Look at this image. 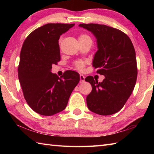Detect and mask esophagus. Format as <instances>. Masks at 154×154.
<instances>
[{
	"mask_svg": "<svg viewBox=\"0 0 154 154\" xmlns=\"http://www.w3.org/2000/svg\"><path fill=\"white\" fill-rule=\"evenodd\" d=\"M85 77L83 75H80V83H82L83 82H85Z\"/></svg>",
	"mask_w": 154,
	"mask_h": 154,
	"instance_id": "1",
	"label": "esophagus"
}]
</instances>
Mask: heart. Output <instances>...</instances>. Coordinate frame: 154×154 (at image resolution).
<instances>
[{
	"label": "heart",
	"mask_w": 154,
	"mask_h": 154,
	"mask_svg": "<svg viewBox=\"0 0 154 154\" xmlns=\"http://www.w3.org/2000/svg\"><path fill=\"white\" fill-rule=\"evenodd\" d=\"M79 41H83V40H91L89 35H87L86 34H81L79 38ZM61 42V40H60V42ZM76 67L79 69H83V67H84V62L83 61H77L76 63Z\"/></svg>",
	"instance_id": "heart-1"
}]
</instances>
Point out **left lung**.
Segmentation results:
<instances>
[{
	"instance_id": "1",
	"label": "left lung",
	"mask_w": 154,
	"mask_h": 154,
	"mask_svg": "<svg viewBox=\"0 0 154 154\" xmlns=\"http://www.w3.org/2000/svg\"><path fill=\"white\" fill-rule=\"evenodd\" d=\"M79 26L95 37L98 50L93 66L105 77L102 82L91 76L85 79L92 86L86 99L88 109L100 115L115 114L122 109L134 89L137 79L134 48L129 37L118 29L97 24H80Z\"/></svg>"
}]
</instances>
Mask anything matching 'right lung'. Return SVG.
Instances as JSON below:
<instances>
[{"label":"right lung","mask_w":154,"mask_h":154,"mask_svg":"<svg viewBox=\"0 0 154 154\" xmlns=\"http://www.w3.org/2000/svg\"><path fill=\"white\" fill-rule=\"evenodd\" d=\"M75 24H47L35 29L23 44L18 69V79L28 104L35 112L51 116L67 106L79 74L65 71L59 77L52 65L60 60L59 40Z\"/></svg>","instance_id":"right-lung-1"}]
</instances>
